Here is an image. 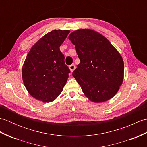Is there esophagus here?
I'll use <instances>...</instances> for the list:
<instances>
[{
    "instance_id": "esophagus-1",
    "label": "esophagus",
    "mask_w": 147,
    "mask_h": 147,
    "mask_svg": "<svg viewBox=\"0 0 147 147\" xmlns=\"http://www.w3.org/2000/svg\"><path fill=\"white\" fill-rule=\"evenodd\" d=\"M69 69H70L71 73H73V72L74 71V70L75 69L76 67H75V65H74V64H72V65H69Z\"/></svg>"
}]
</instances>
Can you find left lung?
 <instances>
[{"label":"left lung","instance_id":"8db88e82","mask_svg":"<svg viewBox=\"0 0 147 147\" xmlns=\"http://www.w3.org/2000/svg\"><path fill=\"white\" fill-rule=\"evenodd\" d=\"M80 63L73 76L90 101L100 103L115 95L124 79V61L120 53L102 34L90 29L72 32Z\"/></svg>","mask_w":147,"mask_h":147}]
</instances>
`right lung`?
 Returning <instances> with one entry per match:
<instances>
[{
  "label": "right lung",
  "instance_id": "1",
  "mask_svg": "<svg viewBox=\"0 0 147 147\" xmlns=\"http://www.w3.org/2000/svg\"><path fill=\"white\" fill-rule=\"evenodd\" d=\"M69 30H54L38 40L32 47L22 67V78L28 92L33 98L49 103L63 90L70 73L59 47Z\"/></svg>",
  "mask_w": 147,
  "mask_h": 147
}]
</instances>
